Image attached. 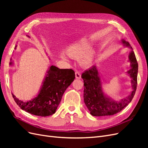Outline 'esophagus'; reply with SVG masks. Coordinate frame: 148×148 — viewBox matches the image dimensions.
Masks as SVG:
<instances>
[{
    "label": "esophagus",
    "instance_id": "esophagus-1",
    "mask_svg": "<svg viewBox=\"0 0 148 148\" xmlns=\"http://www.w3.org/2000/svg\"><path fill=\"white\" fill-rule=\"evenodd\" d=\"M75 77L77 79H80L81 78V74L79 73L78 71H76L75 72Z\"/></svg>",
    "mask_w": 148,
    "mask_h": 148
}]
</instances>
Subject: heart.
<instances>
[{
    "instance_id": "heart-1",
    "label": "heart",
    "mask_w": 148,
    "mask_h": 148,
    "mask_svg": "<svg viewBox=\"0 0 148 148\" xmlns=\"http://www.w3.org/2000/svg\"><path fill=\"white\" fill-rule=\"evenodd\" d=\"M91 42L88 38H81L67 47L65 52L70 57L78 60L79 64L83 67H89L93 64L96 51L91 47ZM62 60L67 62L68 59L64 54L60 55Z\"/></svg>"
}]
</instances>
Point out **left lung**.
<instances>
[{
  "label": "left lung",
  "instance_id": "8db88e82",
  "mask_svg": "<svg viewBox=\"0 0 148 148\" xmlns=\"http://www.w3.org/2000/svg\"><path fill=\"white\" fill-rule=\"evenodd\" d=\"M123 46L131 49L128 56L130 69L127 71L131 78L132 91L123 99L115 100L104 91L102 78L97 66L94 65L82 75L84 82V101L89 112L92 116H109L117 114L130 103L135 95L137 86L138 65L133 48L128 42L121 39Z\"/></svg>",
  "mask_w": 148,
  "mask_h": 148
}]
</instances>
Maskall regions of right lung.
<instances>
[{
  "instance_id": "obj_1",
  "label": "right lung",
  "mask_w": 148,
  "mask_h": 148,
  "mask_svg": "<svg viewBox=\"0 0 148 148\" xmlns=\"http://www.w3.org/2000/svg\"><path fill=\"white\" fill-rule=\"evenodd\" d=\"M26 36L30 38L28 35ZM13 65L14 62L11 59L10 65ZM75 78V71L72 69H60L54 65H51L46 71L36 97L31 100L23 101L17 98L13 93L12 96L18 106L26 112L41 117H47L55 114L64 92Z\"/></svg>"
}]
</instances>
